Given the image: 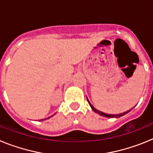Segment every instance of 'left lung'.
I'll list each match as a JSON object with an SVG mask.
<instances>
[{
	"label": "left lung",
	"instance_id": "obj_1",
	"mask_svg": "<svg viewBox=\"0 0 153 153\" xmlns=\"http://www.w3.org/2000/svg\"><path fill=\"white\" fill-rule=\"evenodd\" d=\"M87 101H88L89 104H90V106H91L92 109H93V111L95 112V113H98L99 115H100V116H102V117H108V118H113V117H122V116H123V115L126 114L127 113H129V110H128V111L125 112V113H120V114H117V115H113V114H106V113H102V112H100V111H99V110H97V109H95V108L93 107V106L91 105V103L90 102V101L88 100V99H87Z\"/></svg>",
	"mask_w": 153,
	"mask_h": 153
}]
</instances>
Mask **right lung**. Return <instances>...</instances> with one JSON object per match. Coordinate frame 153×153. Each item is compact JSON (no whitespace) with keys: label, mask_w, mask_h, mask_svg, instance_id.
<instances>
[{"label":"right lung","mask_w":153,"mask_h":153,"mask_svg":"<svg viewBox=\"0 0 153 153\" xmlns=\"http://www.w3.org/2000/svg\"><path fill=\"white\" fill-rule=\"evenodd\" d=\"M44 120H47V118H46V119H44Z\"/></svg>","instance_id":"1"}]
</instances>
